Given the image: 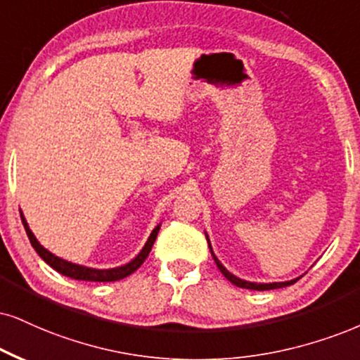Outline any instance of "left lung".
<instances>
[{
	"mask_svg": "<svg viewBox=\"0 0 360 360\" xmlns=\"http://www.w3.org/2000/svg\"><path fill=\"white\" fill-rule=\"evenodd\" d=\"M207 240H208V237H207ZM208 247H210V242H208ZM210 252H212V247H210ZM212 257H214V260H215V264H217V267H219V270L221 274L225 275V277L229 278L230 282L233 283V285H237V287H242V288H250V290H270V288H282V287H287V285H292V283H295L297 282V278L295 281H290V282H275V283H254V282H247V281H240V278L238 277H235V275H232L229 272L227 269L224 267V265L220 264L219 262V259H217L215 257V254L214 252H212Z\"/></svg>",
	"mask_w": 360,
	"mask_h": 360,
	"instance_id": "obj_1",
	"label": "left lung"
}]
</instances>
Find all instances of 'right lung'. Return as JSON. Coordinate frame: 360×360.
I'll list each match as a JSON object with an SVG mask.
<instances>
[{"label":"right lung","instance_id":"right-lung-1","mask_svg":"<svg viewBox=\"0 0 360 360\" xmlns=\"http://www.w3.org/2000/svg\"><path fill=\"white\" fill-rule=\"evenodd\" d=\"M21 220H23V225H25V230H26V235H28L31 245H33L34 250H37V254L41 257V259L46 262L50 267H53L56 270V272L66 275V277L70 278H75V281H88V282H115V281H120V278H125L128 275L135 272L136 269L140 267L141 264H143L146 257H148L150 250H152L153 247V242L155 238H157V233L160 227H157L150 235L148 242L145 243L143 250L140 252L139 257L136 259H133L130 264L123 265V267H117V269H110V270H96V269H88V267H82V265H77V264H72V262H66L63 259H60V257L53 255L51 252H48L46 248H44L41 243L37 240V237H34L33 232H31L28 224H26L25 217L21 215Z\"/></svg>","mask_w":360,"mask_h":360}]
</instances>
